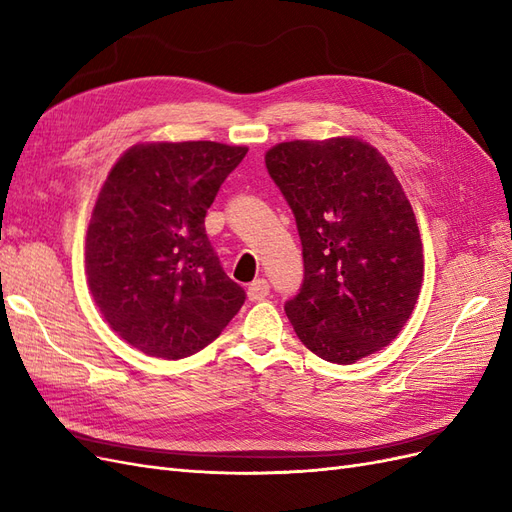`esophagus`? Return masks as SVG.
I'll use <instances>...</instances> for the list:
<instances>
[{
    "label": "esophagus",
    "instance_id": "esophagus-1",
    "mask_svg": "<svg viewBox=\"0 0 512 512\" xmlns=\"http://www.w3.org/2000/svg\"><path fill=\"white\" fill-rule=\"evenodd\" d=\"M269 282L267 280H254L250 286H247V297H250V301H262L269 294Z\"/></svg>",
    "mask_w": 512,
    "mask_h": 512
}]
</instances>
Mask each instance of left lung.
Segmentation results:
<instances>
[{
	"mask_svg": "<svg viewBox=\"0 0 512 512\" xmlns=\"http://www.w3.org/2000/svg\"><path fill=\"white\" fill-rule=\"evenodd\" d=\"M297 220L303 286L284 309L305 348L337 365L389 346L423 284V243L391 164L354 136L265 153Z\"/></svg>",
	"mask_w": 512,
	"mask_h": 512,
	"instance_id": "8db88e82",
	"label": "left lung"
}]
</instances>
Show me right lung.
<instances>
[{
	"label": "right lung",
	"mask_w": 512,
	"mask_h": 512,
	"mask_svg": "<svg viewBox=\"0 0 512 512\" xmlns=\"http://www.w3.org/2000/svg\"><path fill=\"white\" fill-rule=\"evenodd\" d=\"M247 147L213 141L141 143L108 173L91 211L85 271L111 329L158 359L209 346L245 292L224 273L205 215Z\"/></svg>",
	"instance_id": "1"
}]
</instances>
